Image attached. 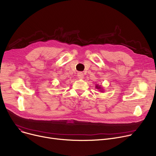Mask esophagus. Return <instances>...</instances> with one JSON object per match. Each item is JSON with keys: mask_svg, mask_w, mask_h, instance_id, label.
<instances>
[{"mask_svg": "<svg viewBox=\"0 0 156 156\" xmlns=\"http://www.w3.org/2000/svg\"><path fill=\"white\" fill-rule=\"evenodd\" d=\"M78 77L79 78H80V79L83 78V77H84L83 74L82 73H81V72L78 73Z\"/></svg>", "mask_w": 156, "mask_h": 156, "instance_id": "esophagus-1", "label": "esophagus"}]
</instances>
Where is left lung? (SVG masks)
<instances>
[{"mask_svg": "<svg viewBox=\"0 0 156 156\" xmlns=\"http://www.w3.org/2000/svg\"><path fill=\"white\" fill-rule=\"evenodd\" d=\"M96 88H99V89H101V87H98V86H96Z\"/></svg>", "mask_w": 156, "mask_h": 156, "instance_id": "left-lung-1", "label": "left lung"}]
</instances>
